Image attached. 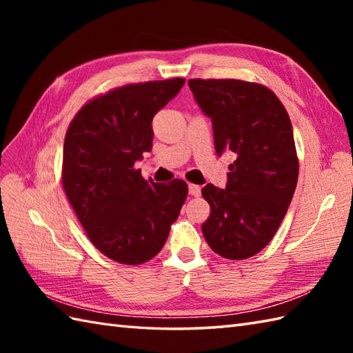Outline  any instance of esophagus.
<instances>
[{
	"label": "esophagus",
	"instance_id": "34e87169",
	"mask_svg": "<svg viewBox=\"0 0 353 353\" xmlns=\"http://www.w3.org/2000/svg\"><path fill=\"white\" fill-rule=\"evenodd\" d=\"M188 192H190V196L199 197L200 192H201V188H200L199 185H190V186H188Z\"/></svg>",
	"mask_w": 353,
	"mask_h": 353
}]
</instances>
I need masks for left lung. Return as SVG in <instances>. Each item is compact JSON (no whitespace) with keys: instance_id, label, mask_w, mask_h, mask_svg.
Returning <instances> with one entry per match:
<instances>
[{"instance_id":"8db88e82","label":"left lung","mask_w":353,"mask_h":353,"mask_svg":"<svg viewBox=\"0 0 353 353\" xmlns=\"http://www.w3.org/2000/svg\"><path fill=\"white\" fill-rule=\"evenodd\" d=\"M188 85L211 118L216 154L236 156L226 188L208 183L201 190L211 206L201 232L220 256L250 258L272 241L296 191L299 161L290 117L262 85L229 79H194Z\"/></svg>"}]
</instances>
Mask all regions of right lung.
I'll return each mask as SVG.
<instances>
[{
    "label": "right lung",
    "instance_id": "1",
    "mask_svg": "<svg viewBox=\"0 0 353 353\" xmlns=\"http://www.w3.org/2000/svg\"><path fill=\"white\" fill-rule=\"evenodd\" d=\"M183 79L127 85L89 101L68 127L62 185L92 244L119 264L154 258L188 196L181 179L144 181L134 162L152 152L153 117Z\"/></svg>",
    "mask_w": 353,
    "mask_h": 353
}]
</instances>
